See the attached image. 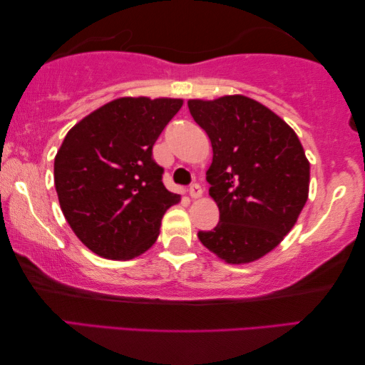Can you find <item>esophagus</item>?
Instances as JSON below:
<instances>
[{
    "label": "esophagus",
    "mask_w": 365,
    "mask_h": 365,
    "mask_svg": "<svg viewBox=\"0 0 365 365\" xmlns=\"http://www.w3.org/2000/svg\"><path fill=\"white\" fill-rule=\"evenodd\" d=\"M202 192H204V190H202V187L197 182L190 184V186H189V195L192 197V199H199V197L202 195Z\"/></svg>",
    "instance_id": "obj_1"
}]
</instances>
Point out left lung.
Listing matches in <instances>:
<instances>
[{
  "instance_id": "8db88e82",
  "label": "left lung",
  "mask_w": 365,
  "mask_h": 365,
  "mask_svg": "<svg viewBox=\"0 0 365 365\" xmlns=\"http://www.w3.org/2000/svg\"><path fill=\"white\" fill-rule=\"evenodd\" d=\"M187 106L212 142L207 181L220 210L218 225L197 236L228 264H249L283 241L306 205V153L282 118L244 95Z\"/></svg>"
}]
</instances>
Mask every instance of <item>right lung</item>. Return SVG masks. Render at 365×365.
<instances>
[{
  "mask_svg": "<svg viewBox=\"0 0 365 365\" xmlns=\"http://www.w3.org/2000/svg\"><path fill=\"white\" fill-rule=\"evenodd\" d=\"M181 106L179 98H118L66 134L55 158L58 200L92 252L129 260L157 241L161 218L181 197L165 187L152 148Z\"/></svg>",
  "mask_w": 365,
  "mask_h": 365,
  "instance_id": "1",
  "label": "right lung"
}]
</instances>
